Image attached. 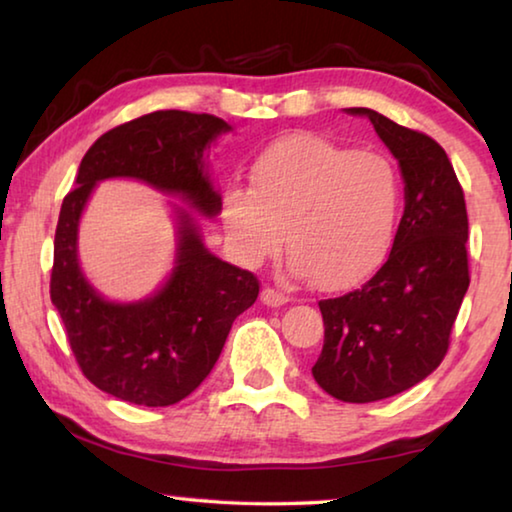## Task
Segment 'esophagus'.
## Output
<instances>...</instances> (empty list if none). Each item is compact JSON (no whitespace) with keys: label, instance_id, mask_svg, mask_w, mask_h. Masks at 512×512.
Returning <instances> with one entry per match:
<instances>
[{"label":"esophagus","instance_id":"1","mask_svg":"<svg viewBox=\"0 0 512 512\" xmlns=\"http://www.w3.org/2000/svg\"><path fill=\"white\" fill-rule=\"evenodd\" d=\"M262 300H264V305H268V307H280V305H287L291 298L287 296V293L277 291L273 287H266L262 291Z\"/></svg>","mask_w":512,"mask_h":512}]
</instances>
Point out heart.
I'll return each mask as SVG.
<instances>
[{"label":"heart","mask_w":512,"mask_h":512,"mask_svg":"<svg viewBox=\"0 0 512 512\" xmlns=\"http://www.w3.org/2000/svg\"><path fill=\"white\" fill-rule=\"evenodd\" d=\"M400 198V176L384 155L300 133L257 155L250 189H225L221 219L246 264H262L287 241L293 275L341 289L386 255Z\"/></svg>","instance_id":"1"}]
</instances>
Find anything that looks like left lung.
I'll list each match as a JSON object with an SVG mask.
<instances>
[{
    "instance_id": "8db88e82",
    "label": "left lung",
    "mask_w": 512,
    "mask_h": 512,
    "mask_svg": "<svg viewBox=\"0 0 512 512\" xmlns=\"http://www.w3.org/2000/svg\"><path fill=\"white\" fill-rule=\"evenodd\" d=\"M400 162L404 214L384 266L345 296L320 300L325 341L314 379L336 400L366 404L420 384L440 366L470 287L463 187L443 146L368 108Z\"/></svg>"
}]
</instances>
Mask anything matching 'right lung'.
I'll return each instance as SVG.
<instances>
[{"mask_svg": "<svg viewBox=\"0 0 512 512\" xmlns=\"http://www.w3.org/2000/svg\"><path fill=\"white\" fill-rule=\"evenodd\" d=\"M230 131L223 119L158 110L103 133L81 160L76 187L63 198L54 239L51 302L85 377L103 393L140 406H171L210 375L239 314L253 307L257 277L221 262L203 246L196 223L178 210V250L167 284L155 296L119 305L85 280L76 235L94 185L137 178L178 194L205 216L221 210L203 151Z\"/></svg>", "mask_w": 512, "mask_h": 512, "instance_id": "obj_1", "label": "right lung"}]
</instances>
